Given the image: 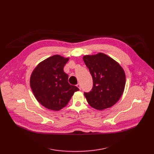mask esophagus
<instances>
[{
    "mask_svg": "<svg viewBox=\"0 0 154 154\" xmlns=\"http://www.w3.org/2000/svg\"><path fill=\"white\" fill-rule=\"evenodd\" d=\"M77 87L79 88V89H81V85H80V83H79V84H77Z\"/></svg>",
    "mask_w": 154,
    "mask_h": 154,
    "instance_id": "1",
    "label": "esophagus"
}]
</instances>
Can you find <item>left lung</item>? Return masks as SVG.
<instances>
[{
	"mask_svg": "<svg viewBox=\"0 0 154 154\" xmlns=\"http://www.w3.org/2000/svg\"><path fill=\"white\" fill-rule=\"evenodd\" d=\"M93 79L91 91L84 92L90 106L97 110L112 107L122 96L125 74L120 65L110 57L99 53L83 57Z\"/></svg>",
	"mask_w": 154,
	"mask_h": 154,
	"instance_id": "8db88e82",
	"label": "left lung"
}]
</instances>
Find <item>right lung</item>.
<instances>
[{
  "label": "right lung",
  "mask_w": 154,
  "mask_h": 154,
  "mask_svg": "<svg viewBox=\"0 0 154 154\" xmlns=\"http://www.w3.org/2000/svg\"><path fill=\"white\" fill-rule=\"evenodd\" d=\"M68 58L53 55L40 62L32 72L30 84L36 99L47 109L59 110L72 96L79 91L68 82L69 75L63 72Z\"/></svg>",
  "instance_id": "add662e5"
}]
</instances>
